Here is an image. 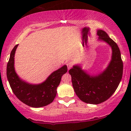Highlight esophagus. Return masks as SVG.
Wrapping results in <instances>:
<instances>
[{"label": "esophagus", "instance_id": "1", "mask_svg": "<svg viewBox=\"0 0 131 131\" xmlns=\"http://www.w3.org/2000/svg\"><path fill=\"white\" fill-rule=\"evenodd\" d=\"M67 66L68 69H71V67H72L73 63L71 62H67Z\"/></svg>", "mask_w": 131, "mask_h": 131}]
</instances>
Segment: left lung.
Wrapping results in <instances>:
<instances>
[{
	"mask_svg": "<svg viewBox=\"0 0 131 131\" xmlns=\"http://www.w3.org/2000/svg\"><path fill=\"white\" fill-rule=\"evenodd\" d=\"M97 35L99 40L107 43L112 49V60L107 69L96 76H91L78 65L69 71L76 94L84 103L91 104L108 100L117 88L123 74V61L117 45L103 30H98Z\"/></svg>",
	"mask_w": 131,
	"mask_h": 131,
	"instance_id": "left-lung-1",
	"label": "left lung"
}]
</instances>
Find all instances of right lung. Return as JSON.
<instances>
[{
  "label": "right lung",
  "instance_id": "obj_1",
  "mask_svg": "<svg viewBox=\"0 0 131 131\" xmlns=\"http://www.w3.org/2000/svg\"><path fill=\"white\" fill-rule=\"evenodd\" d=\"M18 45L14 46L7 64L6 75L10 86L15 96L25 104L39 108L46 106L53 101L57 95V88L62 76L67 71L64 65L53 71L45 81L38 85H32L23 81L19 78L14 68V57Z\"/></svg>",
  "mask_w": 131,
  "mask_h": 131
}]
</instances>
